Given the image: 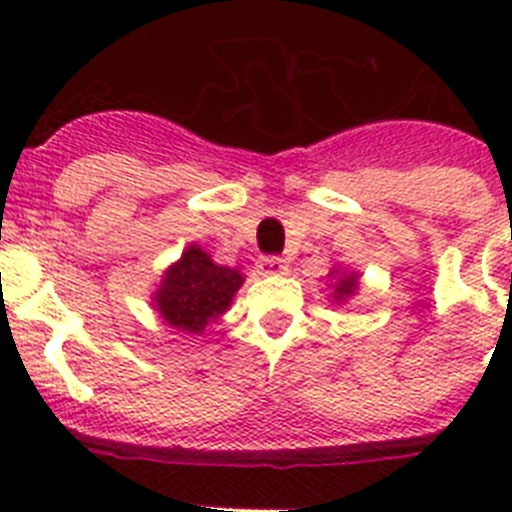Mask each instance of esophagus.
<instances>
[{
    "label": "esophagus",
    "mask_w": 512,
    "mask_h": 512,
    "mask_svg": "<svg viewBox=\"0 0 512 512\" xmlns=\"http://www.w3.org/2000/svg\"><path fill=\"white\" fill-rule=\"evenodd\" d=\"M259 274H287L289 264L282 259V256H261L259 264H256Z\"/></svg>",
    "instance_id": "esophagus-1"
}]
</instances>
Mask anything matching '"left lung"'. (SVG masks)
<instances>
[{"mask_svg":"<svg viewBox=\"0 0 512 512\" xmlns=\"http://www.w3.org/2000/svg\"><path fill=\"white\" fill-rule=\"evenodd\" d=\"M356 289V277L351 274V277H341L336 282V300H343V297H348L351 292Z\"/></svg>","mask_w":512,"mask_h":512,"instance_id":"1","label":"left lung"}]
</instances>
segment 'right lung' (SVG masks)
Listing matches in <instances>:
<instances>
[{
  "label": "right lung",
  "mask_w": 512,
  "mask_h": 512,
  "mask_svg": "<svg viewBox=\"0 0 512 512\" xmlns=\"http://www.w3.org/2000/svg\"><path fill=\"white\" fill-rule=\"evenodd\" d=\"M243 277L228 266H217L202 248L189 246L179 264L166 271L156 292L161 318L187 333H202L217 315L228 310Z\"/></svg>",
  "instance_id": "obj_1"
}]
</instances>
